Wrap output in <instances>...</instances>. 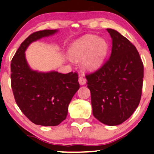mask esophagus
<instances>
[{
	"label": "esophagus",
	"instance_id": "1",
	"mask_svg": "<svg viewBox=\"0 0 154 154\" xmlns=\"http://www.w3.org/2000/svg\"><path fill=\"white\" fill-rule=\"evenodd\" d=\"M79 82L81 85H84L86 83V79L84 77L80 76L79 78Z\"/></svg>",
	"mask_w": 154,
	"mask_h": 154
}]
</instances>
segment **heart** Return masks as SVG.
Here are the masks:
<instances>
[{
	"label": "heart",
	"mask_w": 154,
	"mask_h": 154,
	"mask_svg": "<svg viewBox=\"0 0 154 154\" xmlns=\"http://www.w3.org/2000/svg\"><path fill=\"white\" fill-rule=\"evenodd\" d=\"M109 52V44L97 35H86L71 45L68 55L73 60H83L82 66L87 71H96L103 65Z\"/></svg>",
	"instance_id": "b5f03b06"
}]
</instances>
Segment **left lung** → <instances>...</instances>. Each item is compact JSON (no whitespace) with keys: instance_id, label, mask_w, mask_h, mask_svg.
Instances as JSON below:
<instances>
[{"instance_id":"1","label":"left lung","mask_w":154,"mask_h":154,"mask_svg":"<svg viewBox=\"0 0 154 154\" xmlns=\"http://www.w3.org/2000/svg\"><path fill=\"white\" fill-rule=\"evenodd\" d=\"M106 30L112 38L111 56L86 78L93 115L104 124L116 126L126 121L139 104L143 64L136 48L126 38L113 29Z\"/></svg>"}]
</instances>
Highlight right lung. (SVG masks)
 <instances>
[{
  "label": "right lung",
  "mask_w": 154,
  "mask_h": 154,
  "mask_svg": "<svg viewBox=\"0 0 154 154\" xmlns=\"http://www.w3.org/2000/svg\"><path fill=\"white\" fill-rule=\"evenodd\" d=\"M58 30H43L30 35L20 44L11 64V87L17 105L31 122L55 126L65 120L68 105L80 88L77 73H42L28 66L25 51L32 42L54 35Z\"/></svg>",
  "instance_id": "right-lung-1"
}]
</instances>
